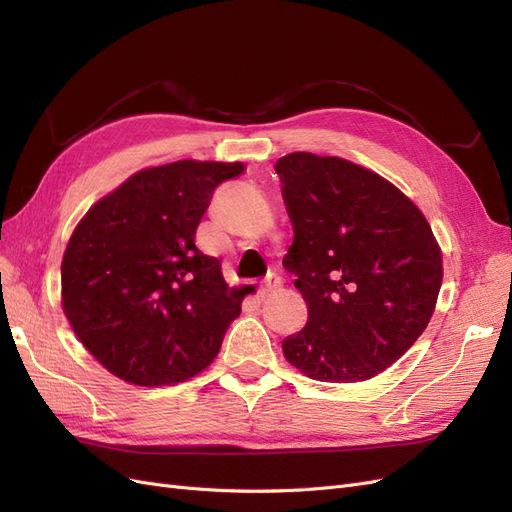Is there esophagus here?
Here are the masks:
<instances>
[{
	"mask_svg": "<svg viewBox=\"0 0 512 512\" xmlns=\"http://www.w3.org/2000/svg\"><path fill=\"white\" fill-rule=\"evenodd\" d=\"M282 284H284V282H282V277L273 271V273H269V275H267V280L262 282V286H260V294H262V297H267L269 292L277 290V288H280Z\"/></svg>",
	"mask_w": 512,
	"mask_h": 512,
	"instance_id": "esophagus-1",
	"label": "esophagus"
}]
</instances>
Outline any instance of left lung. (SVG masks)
Wrapping results in <instances>:
<instances>
[{"mask_svg":"<svg viewBox=\"0 0 512 512\" xmlns=\"http://www.w3.org/2000/svg\"><path fill=\"white\" fill-rule=\"evenodd\" d=\"M275 170L294 230L284 267L307 303L284 356L320 382L374 378L421 337L438 301L442 254L425 215L342 158L299 151Z\"/></svg>","mask_w":512,"mask_h":512,"instance_id":"obj_1","label":"left lung"}]
</instances>
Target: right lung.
Returning <instances> with one entry per match:
<instances>
[{"instance_id": "add662e5", "label": "right lung", "mask_w": 512, "mask_h": 512, "mask_svg": "<svg viewBox=\"0 0 512 512\" xmlns=\"http://www.w3.org/2000/svg\"><path fill=\"white\" fill-rule=\"evenodd\" d=\"M243 164L181 160L132 175L74 228L61 299L76 337L117 378L183 382L220 352L241 314L218 258L196 247L215 188Z\"/></svg>"}]
</instances>
